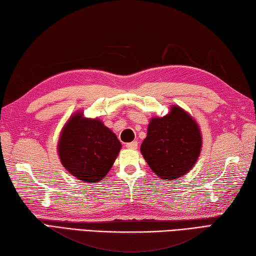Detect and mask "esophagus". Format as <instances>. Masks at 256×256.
I'll use <instances>...</instances> for the list:
<instances>
[{"instance_id": "esophagus-1", "label": "esophagus", "mask_w": 256, "mask_h": 256, "mask_svg": "<svg viewBox=\"0 0 256 256\" xmlns=\"http://www.w3.org/2000/svg\"><path fill=\"white\" fill-rule=\"evenodd\" d=\"M126 147H127V148H130V150H136L138 147V142H128V144H126Z\"/></svg>"}]
</instances>
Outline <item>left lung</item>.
Returning <instances> with one entry per match:
<instances>
[{"mask_svg":"<svg viewBox=\"0 0 256 256\" xmlns=\"http://www.w3.org/2000/svg\"><path fill=\"white\" fill-rule=\"evenodd\" d=\"M201 150L198 124L178 106L162 118H153L140 152L154 173L163 180H176L196 164Z\"/></svg>","mask_w":256,"mask_h":256,"instance_id":"8db88e82","label":"left lung"}]
</instances>
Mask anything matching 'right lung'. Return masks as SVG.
Returning a JSON list of instances; mask_svg holds the SVG:
<instances>
[{
  "mask_svg": "<svg viewBox=\"0 0 256 256\" xmlns=\"http://www.w3.org/2000/svg\"><path fill=\"white\" fill-rule=\"evenodd\" d=\"M118 138L100 120L72 116L64 127L58 154L70 174L84 182L96 183L106 176L119 154Z\"/></svg>",
  "mask_w": 256,
  "mask_h": 256,
  "instance_id": "add662e5",
  "label": "right lung"
}]
</instances>
